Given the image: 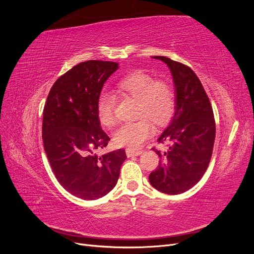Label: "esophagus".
Instances as JSON below:
<instances>
[{
    "label": "esophagus",
    "instance_id": "34e87169",
    "mask_svg": "<svg viewBox=\"0 0 254 254\" xmlns=\"http://www.w3.org/2000/svg\"><path fill=\"white\" fill-rule=\"evenodd\" d=\"M142 151L141 150H130V149H127L126 150V155L127 157H133V156H139L141 155Z\"/></svg>",
    "mask_w": 254,
    "mask_h": 254
}]
</instances>
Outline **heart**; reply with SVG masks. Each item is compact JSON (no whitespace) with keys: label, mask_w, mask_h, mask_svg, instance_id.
I'll return each mask as SVG.
<instances>
[{"label":"heart","mask_w":254,"mask_h":254,"mask_svg":"<svg viewBox=\"0 0 254 254\" xmlns=\"http://www.w3.org/2000/svg\"><path fill=\"white\" fill-rule=\"evenodd\" d=\"M118 91L139 101L137 117H147L157 125L170 119L175 106L172 86L166 81L156 80L149 74L137 71L129 74L118 82ZM115 97L111 93H102L97 101V119L102 126L111 128L115 124ZM151 123L141 118L132 123L123 124L114 133V143L120 147L135 150L151 135Z\"/></svg>","instance_id":"1"}]
</instances>
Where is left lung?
I'll return each instance as SVG.
<instances>
[{"label":"left lung","mask_w":254,"mask_h":254,"mask_svg":"<svg viewBox=\"0 0 254 254\" xmlns=\"http://www.w3.org/2000/svg\"><path fill=\"white\" fill-rule=\"evenodd\" d=\"M170 67L176 91L175 114L158 142L166 145L159 165L149 175L156 190L178 195L193 188L202 178L213 152L215 120L213 109L197 75L188 65L164 56H153Z\"/></svg>","instance_id":"obj_1"}]
</instances>
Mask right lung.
I'll return each mask as SVG.
<instances>
[{
    "mask_svg": "<svg viewBox=\"0 0 254 254\" xmlns=\"http://www.w3.org/2000/svg\"><path fill=\"white\" fill-rule=\"evenodd\" d=\"M119 68L112 61L88 60L53 84L43 109L44 150L58 182L72 195L94 200L117 186L124 149L98 156L110 137L97 119L104 83Z\"/></svg>",
    "mask_w": 254,
    "mask_h": 254,
    "instance_id": "obj_1",
    "label": "right lung"
}]
</instances>
